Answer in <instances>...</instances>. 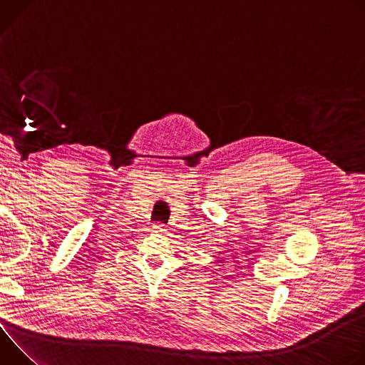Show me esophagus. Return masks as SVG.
<instances>
[{"mask_svg":"<svg viewBox=\"0 0 365 365\" xmlns=\"http://www.w3.org/2000/svg\"><path fill=\"white\" fill-rule=\"evenodd\" d=\"M153 231L158 232V234H166L168 230H166V227H165L163 224H159V222H158V224L153 225Z\"/></svg>","mask_w":365,"mask_h":365,"instance_id":"esophagus-1","label":"esophagus"}]
</instances>
